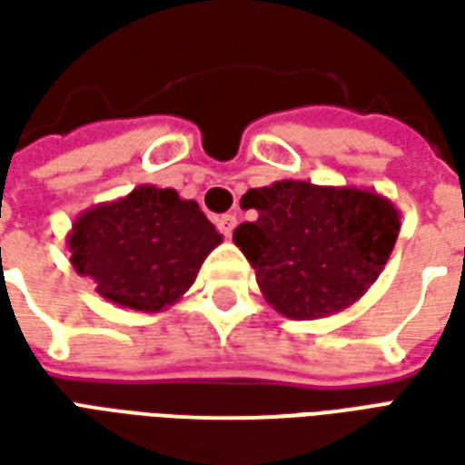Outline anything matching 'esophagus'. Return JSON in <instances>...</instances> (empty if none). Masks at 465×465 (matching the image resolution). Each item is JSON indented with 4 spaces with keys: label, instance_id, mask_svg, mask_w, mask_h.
Returning <instances> with one entry per match:
<instances>
[{
    "label": "esophagus",
    "instance_id": "1",
    "mask_svg": "<svg viewBox=\"0 0 465 465\" xmlns=\"http://www.w3.org/2000/svg\"><path fill=\"white\" fill-rule=\"evenodd\" d=\"M216 229L223 233V236H232V232L236 229V216L233 213H223L216 219Z\"/></svg>",
    "mask_w": 465,
    "mask_h": 465
}]
</instances>
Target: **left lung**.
Returning a JSON list of instances; mask_svg holds the SVG:
<instances>
[{"mask_svg": "<svg viewBox=\"0 0 465 465\" xmlns=\"http://www.w3.org/2000/svg\"><path fill=\"white\" fill-rule=\"evenodd\" d=\"M233 243L256 272L266 303L293 322L346 312L369 292L401 232L391 199L359 186L282 179L249 189Z\"/></svg>", "mask_w": 465, "mask_h": 465, "instance_id": "8db88e82", "label": "left lung"}]
</instances>
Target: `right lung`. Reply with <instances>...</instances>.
Here are the masks:
<instances>
[{
	"instance_id": "obj_1",
	"label": "right lung",
	"mask_w": 465,
	"mask_h": 465,
	"mask_svg": "<svg viewBox=\"0 0 465 465\" xmlns=\"http://www.w3.org/2000/svg\"><path fill=\"white\" fill-rule=\"evenodd\" d=\"M222 242L199 203L152 183L82 212L66 236L76 273L106 302L143 313L179 302Z\"/></svg>"
}]
</instances>
